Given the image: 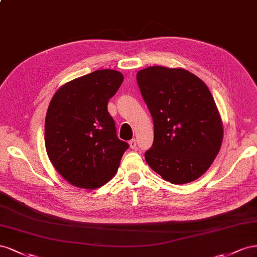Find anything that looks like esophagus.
Returning <instances> with one entry per match:
<instances>
[{"mask_svg":"<svg viewBox=\"0 0 257 257\" xmlns=\"http://www.w3.org/2000/svg\"><path fill=\"white\" fill-rule=\"evenodd\" d=\"M129 145H130L131 149H136L137 148V140H136V139H133V140H130L129 141Z\"/></svg>","mask_w":257,"mask_h":257,"instance_id":"1","label":"esophagus"}]
</instances>
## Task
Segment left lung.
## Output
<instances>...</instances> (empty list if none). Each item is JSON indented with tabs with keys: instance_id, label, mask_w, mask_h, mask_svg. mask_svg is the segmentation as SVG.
<instances>
[{
	"instance_id": "left-lung-1",
	"label": "left lung",
	"mask_w": 257,
	"mask_h": 257,
	"mask_svg": "<svg viewBox=\"0 0 257 257\" xmlns=\"http://www.w3.org/2000/svg\"><path fill=\"white\" fill-rule=\"evenodd\" d=\"M137 82L154 121L146 163L172 184L200 178L223 141L222 119L209 88L184 69L158 65L139 71Z\"/></svg>"
}]
</instances>
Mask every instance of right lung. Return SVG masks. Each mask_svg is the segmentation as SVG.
I'll return each instance as SVG.
<instances>
[{
	"instance_id": "right-lung-1",
	"label": "right lung",
	"mask_w": 257,
	"mask_h": 257,
	"mask_svg": "<svg viewBox=\"0 0 257 257\" xmlns=\"http://www.w3.org/2000/svg\"><path fill=\"white\" fill-rule=\"evenodd\" d=\"M123 80L120 72L98 70L60 87L45 119L46 152L70 184L94 189L111 180L129 144L116 135L107 102Z\"/></svg>"
}]
</instances>
